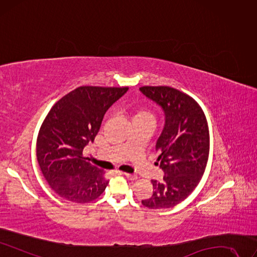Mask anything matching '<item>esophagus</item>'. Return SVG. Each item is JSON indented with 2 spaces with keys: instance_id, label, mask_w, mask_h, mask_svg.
I'll use <instances>...</instances> for the list:
<instances>
[{
  "instance_id": "obj_1",
  "label": "esophagus",
  "mask_w": 257,
  "mask_h": 257,
  "mask_svg": "<svg viewBox=\"0 0 257 257\" xmlns=\"http://www.w3.org/2000/svg\"><path fill=\"white\" fill-rule=\"evenodd\" d=\"M123 176H125L127 179H129V180H131V181H135V180H137L138 179V176L136 175V174H122Z\"/></svg>"
}]
</instances>
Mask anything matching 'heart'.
Masks as SVG:
<instances>
[{
	"mask_svg": "<svg viewBox=\"0 0 257 257\" xmlns=\"http://www.w3.org/2000/svg\"><path fill=\"white\" fill-rule=\"evenodd\" d=\"M132 123L143 122V121H154L155 114L148 108H136L131 111Z\"/></svg>",
	"mask_w": 257,
	"mask_h": 257,
	"instance_id": "heart-1",
	"label": "heart"
}]
</instances>
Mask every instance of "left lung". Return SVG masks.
Instances as JSON below:
<instances>
[{
  "mask_svg": "<svg viewBox=\"0 0 257 257\" xmlns=\"http://www.w3.org/2000/svg\"><path fill=\"white\" fill-rule=\"evenodd\" d=\"M140 91L157 102L165 115L156 144L163 181H151L153 195L142 204L155 210L173 207L192 194L204 174L210 153L206 117L193 97L177 89L145 85Z\"/></svg>",
  "mask_w": 257,
  "mask_h": 257,
  "instance_id": "1",
  "label": "left lung"
}]
</instances>
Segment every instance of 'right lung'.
Listing matches in <instances>:
<instances>
[{"label": "right lung", "instance_id": "1", "mask_svg": "<svg viewBox=\"0 0 257 257\" xmlns=\"http://www.w3.org/2000/svg\"><path fill=\"white\" fill-rule=\"evenodd\" d=\"M127 91V87L84 85L52 107L38 135L37 160L57 195L88 203L106 189L109 181L103 172L87 162L82 151L98 134L104 113Z\"/></svg>", "mask_w": 257, "mask_h": 257}]
</instances>
